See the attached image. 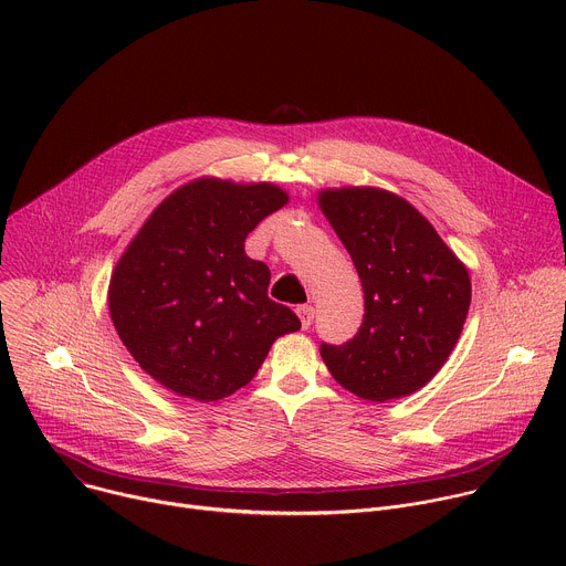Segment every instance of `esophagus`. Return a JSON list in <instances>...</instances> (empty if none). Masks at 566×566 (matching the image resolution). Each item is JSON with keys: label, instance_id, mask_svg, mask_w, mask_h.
<instances>
[{"label": "esophagus", "instance_id": "obj_1", "mask_svg": "<svg viewBox=\"0 0 566 566\" xmlns=\"http://www.w3.org/2000/svg\"><path fill=\"white\" fill-rule=\"evenodd\" d=\"M313 313H315V308H313L311 304H302V306H297V317H300V325H302V329H308V327H311Z\"/></svg>", "mask_w": 566, "mask_h": 566}]
</instances>
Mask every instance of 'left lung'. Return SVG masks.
<instances>
[{
	"instance_id": "1",
	"label": "left lung",
	"mask_w": 566,
	"mask_h": 566,
	"mask_svg": "<svg viewBox=\"0 0 566 566\" xmlns=\"http://www.w3.org/2000/svg\"><path fill=\"white\" fill-rule=\"evenodd\" d=\"M317 206L358 271L365 315L345 345H322L332 376L352 394L385 402L410 396L452 354L470 308V275L434 226L380 188H329Z\"/></svg>"
}]
</instances>
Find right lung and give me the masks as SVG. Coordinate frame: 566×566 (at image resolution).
Segmentation results:
<instances>
[{
	"label": "right lung",
	"mask_w": 566,
	"mask_h": 566,
	"mask_svg": "<svg viewBox=\"0 0 566 566\" xmlns=\"http://www.w3.org/2000/svg\"><path fill=\"white\" fill-rule=\"evenodd\" d=\"M289 203L273 184L195 179L160 201L120 255L107 291L114 327L145 374L184 398L219 400L253 380L271 345L300 329L269 297L249 232Z\"/></svg>",
	"instance_id": "add662e5"
}]
</instances>
